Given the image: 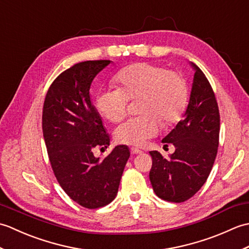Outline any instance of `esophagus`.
<instances>
[{
	"mask_svg": "<svg viewBox=\"0 0 249 249\" xmlns=\"http://www.w3.org/2000/svg\"><path fill=\"white\" fill-rule=\"evenodd\" d=\"M130 153H131V154H133V155H137V154H140L141 151L138 150V149H135V147H131V149H130Z\"/></svg>",
	"mask_w": 249,
	"mask_h": 249,
	"instance_id": "obj_1",
	"label": "esophagus"
}]
</instances>
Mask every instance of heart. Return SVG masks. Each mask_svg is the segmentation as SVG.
Masks as SVG:
<instances>
[{"instance_id": "obj_1", "label": "heart", "mask_w": 249, "mask_h": 249, "mask_svg": "<svg viewBox=\"0 0 249 249\" xmlns=\"http://www.w3.org/2000/svg\"><path fill=\"white\" fill-rule=\"evenodd\" d=\"M114 89H103L96 107L105 119L119 123L127 114L129 100L138 99L141 113L120 125L115 139L120 143L141 146L156 136L162 121H179L187 104V84L183 73L155 63L142 62L121 70L113 78Z\"/></svg>"}]
</instances>
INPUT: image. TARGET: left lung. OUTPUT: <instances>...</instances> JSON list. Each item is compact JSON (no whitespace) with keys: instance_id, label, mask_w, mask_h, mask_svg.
I'll use <instances>...</instances> for the list:
<instances>
[{"instance_id":"left-lung-1","label":"left lung","mask_w":249,"mask_h":249,"mask_svg":"<svg viewBox=\"0 0 249 249\" xmlns=\"http://www.w3.org/2000/svg\"><path fill=\"white\" fill-rule=\"evenodd\" d=\"M195 70L189 104L184 119L162 143H172L176 151L166 160L151 151L150 181L155 194L170 202H184L202 187L212 170L219 143L220 116L212 87L200 68Z\"/></svg>"}]
</instances>
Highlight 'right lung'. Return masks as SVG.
<instances>
[{"label":"right lung","mask_w":249,"mask_h":249,"mask_svg":"<svg viewBox=\"0 0 249 249\" xmlns=\"http://www.w3.org/2000/svg\"><path fill=\"white\" fill-rule=\"evenodd\" d=\"M109 60L77 63L57 76L46 94L43 134L57 182L75 202L98 209L112 201L130 152L115 146L104 160L94 149H107L110 137L92 105L89 88Z\"/></svg>","instance_id":"add662e5"}]
</instances>
